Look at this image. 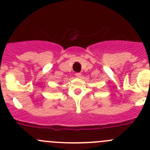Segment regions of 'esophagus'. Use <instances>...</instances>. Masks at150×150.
I'll return each instance as SVG.
<instances>
[{
    "label": "esophagus",
    "instance_id": "esophagus-1",
    "mask_svg": "<svg viewBox=\"0 0 150 150\" xmlns=\"http://www.w3.org/2000/svg\"><path fill=\"white\" fill-rule=\"evenodd\" d=\"M75 76L78 77V78H81V72H77V73H75Z\"/></svg>",
    "mask_w": 150,
    "mask_h": 150
}]
</instances>
